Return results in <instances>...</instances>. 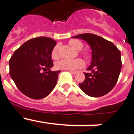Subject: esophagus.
I'll return each mask as SVG.
<instances>
[{
	"label": "esophagus",
	"mask_w": 134,
	"mask_h": 134,
	"mask_svg": "<svg viewBox=\"0 0 134 134\" xmlns=\"http://www.w3.org/2000/svg\"><path fill=\"white\" fill-rule=\"evenodd\" d=\"M70 72L72 73V74H77L78 72H77V71H72V70H71V71H70Z\"/></svg>",
	"instance_id": "1"
}]
</instances>
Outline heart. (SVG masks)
I'll return each instance as SVG.
<instances>
[{"instance_id": "1", "label": "heart", "mask_w": 134, "mask_h": 134, "mask_svg": "<svg viewBox=\"0 0 134 134\" xmlns=\"http://www.w3.org/2000/svg\"><path fill=\"white\" fill-rule=\"evenodd\" d=\"M69 43L72 48L76 51H80L83 48V43L78 40H71L69 41ZM83 55L86 59H89L90 55L87 53H83ZM60 46H56L53 48L52 52V58L54 60H58L60 58ZM85 65V62L80 58L75 59L73 60H62L56 62L55 64V68L58 70H76L82 68Z\"/></svg>"}]
</instances>
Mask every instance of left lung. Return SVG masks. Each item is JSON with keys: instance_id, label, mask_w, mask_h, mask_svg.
Segmentation results:
<instances>
[{"instance_id": "8db88e82", "label": "left lung", "mask_w": 134, "mask_h": 134, "mask_svg": "<svg viewBox=\"0 0 134 134\" xmlns=\"http://www.w3.org/2000/svg\"><path fill=\"white\" fill-rule=\"evenodd\" d=\"M85 40L92 49V61L84 73L85 79L79 84L80 89L92 97H99L113 89L121 69V52L112 42L92 34L72 37Z\"/></svg>"}]
</instances>
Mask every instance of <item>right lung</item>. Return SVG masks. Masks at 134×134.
Listing matches in <instances>:
<instances>
[{"label":"right lung","mask_w":134,"mask_h":134,"mask_svg":"<svg viewBox=\"0 0 134 134\" xmlns=\"http://www.w3.org/2000/svg\"><path fill=\"white\" fill-rule=\"evenodd\" d=\"M56 41L39 37L25 42L9 60V73L21 93L33 99L45 98L53 91L59 71H51L52 52ZM48 70L41 73V70Z\"/></svg>","instance_id":"1"}]
</instances>
